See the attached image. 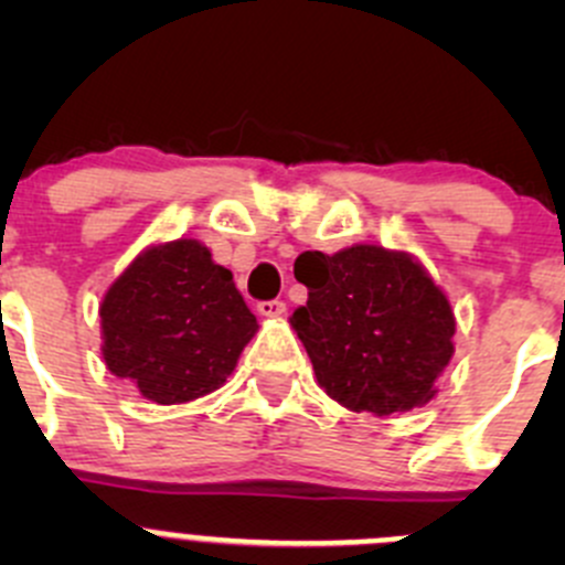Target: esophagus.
<instances>
[{
  "mask_svg": "<svg viewBox=\"0 0 565 565\" xmlns=\"http://www.w3.org/2000/svg\"><path fill=\"white\" fill-rule=\"evenodd\" d=\"M256 311H259L262 317H281L284 311H287V303H284V300H262V303L256 306Z\"/></svg>",
  "mask_w": 565,
  "mask_h": 565,
  "instance_id": "esophagus-1",
  "label": "esophagus"
}]
</instances>
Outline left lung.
<instances>
[{
	"mask_svg": "<svg viewBox=\"0 0 565 565\" xmlns=\"http://www.w3.org/2000/svg\"><path fill=\"white\" fill-rule=\"evenodd\" d=\"M295 278L309 287V300L289 322L330 398L355 413L391 415L435 396L457 319L413 256L383 246L333 256L306 250Z\"/></svg>",
	"mask_w": 565,
	"mask_h": 565,
	"instance_id": "obj_1",
	"label": "left lung"
}]
</instances>
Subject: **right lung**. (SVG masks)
<instances>
[{"label": "right lung", "mask_w": 565, "mask_h": 565, "mask_svg": "<svg viewBox=\"0 0 565 565\" xmlns=\"http://www.w3.org/2000/svg\"><path fill=\"white\" fill-rule=\"evenodd\" d=\"M104 361L156 404L221 388L256 333L232 273L196 241L147 248L100 303Z\"/></svg>", "instance_id": "add662e5"}]
</instances>
